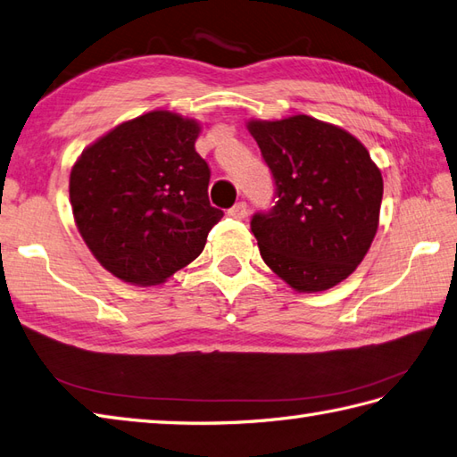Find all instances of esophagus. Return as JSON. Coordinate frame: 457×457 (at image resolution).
<instances>
[{
  "instance_id": "obj_1",
  "label": "esophagus",
  "mask_w": 457,
  "mask_h": 457,
  "mask_svg": "<svg viewBox=\"0 0 457 457\" xmlns=\"http://www.w3.org/2000/svg\"><path fill=\"white\" fill-rule=\"evenodd\" d=\"M228 215H230L232 219H246V215H248V205L244 204V202H238L235 207L228 209Z\"/></svg>"
}]
</instances>
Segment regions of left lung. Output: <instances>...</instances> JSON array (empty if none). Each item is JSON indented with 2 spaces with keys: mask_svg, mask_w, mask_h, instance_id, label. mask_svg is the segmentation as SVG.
<instances>
[{
  "mask_svg": "<svg viewBox=\"0 0 457 457\" xmlns=\"http://www.w3.org/2000/svg\"><path fill=\"white\" fill-rule=\"evenodd\" d=\"M270 166L277 204L252 219L267 267L298 293H320L357 270L380 222L384 180L347 129L306 114L246 121Z\"/></svg>",
  "mask_w": 457,
  "mask_h": 457,
  "instance_id": "obj_1",
  "label": "left lung"
}]
</instances>
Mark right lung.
Listing matches in <instances>:
<instances>
[{"label": "right lung", "mask_w": 457, "mask_h": 457, "mask_svg": "<svg viewBox=\"0 0 457 457\" xmlns=\"http://www.w3.org/2000/svg\"><path fill=\"white\" fill-rule=\"evenodd\" d=\"M199 133L197 120L159 108L106 131L71 166L77 230L120 281L164 283L204 252L220 220L209 166L195 153Z\"/></svg>", "instance_id": "obj_1"}]
</instances>
